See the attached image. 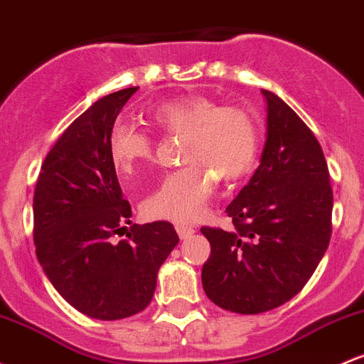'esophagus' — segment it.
<instances>
[{
  "label": "esophagus",
  "instance_id": "34e87169",
  "mask_svg": "<svg viewBox=\"0 0 364 364\" xmlns=\"http://www.w3.org/2000/svg\"><path fill=\"white\" fill-rule=\"evenodd\" d=\"M176 231H178V235L181 240H186V238H190L191 235L195 233V228L190 225H176Z\"/></svg>",
  "mask_w": 364,
  "mask_h": 364
}]
</instances>
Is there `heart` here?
<instances>
[{
  "label": "heart",
  "instance_id": "1",
  "mask_svg": "<svg viewBox=\"0 0 364 364\" xmlns=\"http://www.w3.org/2000/svg\"><path fill=\"white\" fill-rule=\"evenodd\" d=\"M151 124L166 134H183L181 164L167 174L145 200L141 213L151 221L191 223L202 215L215 179L237 181L252 167L257 154V127L240 107H218L203 97L164 102L150 112ZM110 159L121 174H134L154 154L146 131L117 122L109 138Z\"/></svg>",
  "mask_w": 364,
  "mask_h": 364
}]
</instances>
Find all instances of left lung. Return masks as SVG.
<instances>
[{
  "label": "left lung",
  "mask_w": 364,
  "mask_h": 364,
  "mask_svg": "<svg viewBox=\"0 0 364 364\" xmlns=\"http://www.w3.org/2000/svg\"><path fill=\"white\" fill-rule=\"evenodd\" d=\"M261 164L226 213L233 230L203 226L210 255L202 267L207 297L223 309L259 314L304 289L331 237L333 191L313 131L271 91Z\"/></svg>",
  "instance_id": "obj_1"
}]
</instances>
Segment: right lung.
<instances>
[{"mask_svg": "<svg viewBox=\"0 0 364 364\" xmlns=\"http://www.w3.org/2000/svg\"><path fill=\"white\" fill-rule=\"evenodd\" d=\"M126 87L100 98L63 131L41 166L34 190V245L39 264L79 313L129 318L150 304L157 273L179 237L167 221L131 225L109 138L119 112L136 93Z\"/></svg>", "mask_w": 364, "mask_h": 364, "instance_id": "add662e5", "label": "right lung"}]
</instances>
